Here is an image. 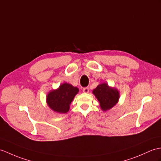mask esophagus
<instances>
[{"mask_svg": "<svg viewBox=\"0 0 161 161\" xmlns=\"http://www.w3.org/2000/svg\"><path fill=\"white\" fill-rule=\"evenodd\" d=\"M83 92L84 93H88L89 92V88L88 87H86V88H83Z\"/></svg>", "mask_w": 161, "mask_h": 161, "instance_id": "esophagus-1", "label": "esophagus"}]
</instances>
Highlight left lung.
<instances>
[{
  "label": "left lung",
  "instance_id": "left-lung-1",
  "mask_svg": "<svg viewBox=\"0 0 161 161\" xmlns=\"http://www.w3.org/2000/svg\"><path fill=\"white\" fill-rule=\"evenodd\" d=\"M92 93L99 101L101 109L105 112L113 108L120 98L118 89L110 86L105 82L100 83L93 90Z\"/></svg>",
  "mask_w": 161,
  "mask_h": 161
}]
</instances>
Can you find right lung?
I'll use <instances>...</instances> for the list:
<instances>
[{
	"instance_id": "1",
	"label": "right lung",
	"mask_w": 161,
	"mask_h": 161,
	"mask_svg": "<svg viewBox=\"0 0 161 161\" xmlns=\"http://www.w3.org/2000/svg\"><path fill=\"white\" fill-rule=\"evenodd\" d=\"M79 88L68 83H63L59 88L48 92L47 95V106L59 114L68 113L70 105L77 93Z\"/></svg>"
}]
</instances>
